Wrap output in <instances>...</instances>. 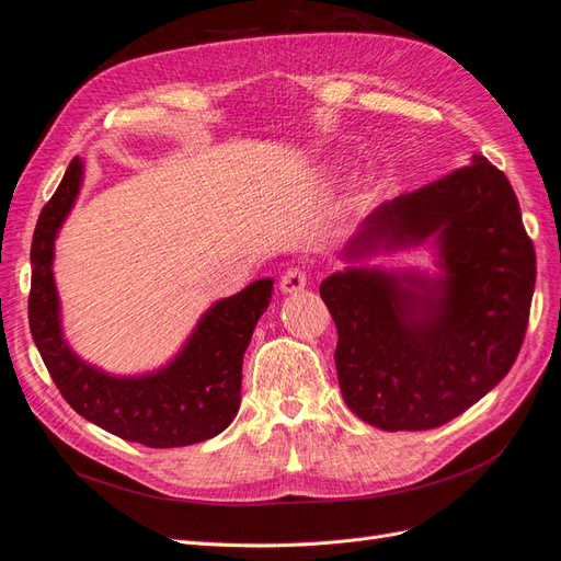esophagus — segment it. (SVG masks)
<instances>
[{"mask_svg":"<svg viewBox=\"0 0 561 561\" xmlns=\"http://www.w3.org/2000/svg\"><path fill=\"white\" fill-rule=\"evenodd\" d=\"M307 287V271L299 266H290L280 276V293L283 295H297Z\"/></svg>","mask_w":561,"mask_h":561,"instance_id":"34e87169","label":"esophagus"}]
</instances>
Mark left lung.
I'll return each instance as SVG.
<instances>
[{
    "mask_svg": "<svg viewBox=\"0 0 561 561\" xmlns=\"http://www.w3.org/2000/svg\"><path fill=\"white\" fill-rule=\"evenodd\" d=\"M431 240L440 274L360 267ZM355 264L320 283L336 325V377L355 416L381 431H431L511 371L529 325L536 252L511 182L484 157L365 217Z\"/></svg>",
    "mask_w": 561,
    "mask_h": 561,
    "instance_id": "8db88e82",
    "label": "left lung"
}]
</instances>
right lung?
<instances>
[{"label": "right lung", "instance_id": "1", "mask_svg": "<svg viewBox=\"0 0 561 561\" xmlns=\"http://www.w3.org/2000/svg\"><path fill=\"white\" fill-rule=\"evenodd\" d=\"M81 180L83 163L75 157L32 236L30 332L50 379L77 414L128 443L168 449L219 435L239 412L243 355L268 307L274 280L260 278L239 295L215 301L161 369L138 377L98 369L65 342L54 278L56 236L75 206Z\"/></svg>", "mask_w": 561, "mask_h": 561}]
</instances>
